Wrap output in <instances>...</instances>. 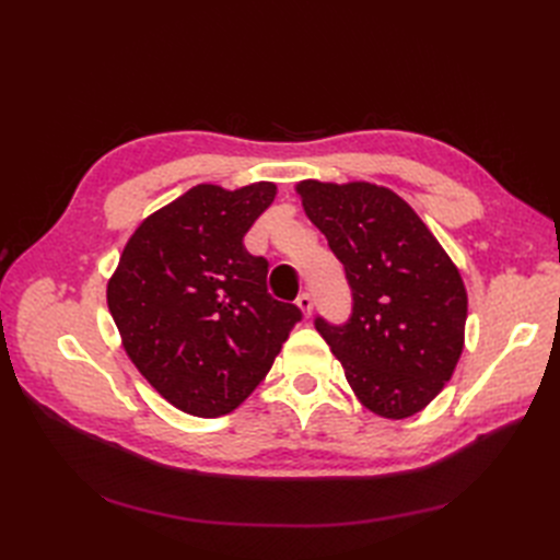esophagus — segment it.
<instances>
[{"instance_id":"obj_1","label":"esophagus","mask_w":560,"mask_h":560,"mask_svg":"<svg viewBox=\"0 0 560 560\" xmlns=\"http://www.w3.org/2000/svg\"><path fill=\"white\" fill-rule=\"evenodd\" d=\"M296 306L301 308V313H303V315L311 317V311H313V299H311V294H308V292L299 294V299H296Z\"/></svg>"}]
</instances>
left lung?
Returning <instances> with one entry per match:
<instances>
[{
    "label": "left lung",
    "instance_id": "left-lung-1",
    "mask_svg": "<svg viewBox=\"0 0 560 560\" xmlns=\"http://www.w3.org/2000/svg\"><path fill=\"white\" fill-rule=\"evenodd\" d=\"M303 210L343 264L352 313L315 329L354 395L383 418H409L442 393L465 346L467 292L422 219L369 182L296 186Z\"/></svg>",
    "mask_w": 560,
    "mask_h": 560
}]
</instances>
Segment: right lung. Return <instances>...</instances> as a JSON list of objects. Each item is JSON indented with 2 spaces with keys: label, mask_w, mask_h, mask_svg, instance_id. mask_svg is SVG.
I'll use <instances>...</instances> for the list:
<instances>
[{
  "label": "right lung",
  "mask_w": 560,
  "mask_h": 560,
  "mask_svg": "<svg viewBox=\"0 0 560 560\" xmlns=\"http://www.w3.org/2000/svg\"><path fill=\"white\" fill-rule=\"evenodd\" d=\"M273 198L270 182L194 186L144 219L107 284L128 358L184 413H231L303 317L268 294V261L243 243Z\"/></svg>",
  "instance_id": "add662e5"
}]
</instances>
